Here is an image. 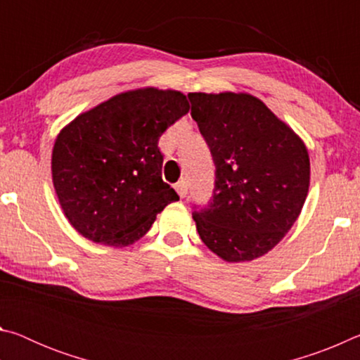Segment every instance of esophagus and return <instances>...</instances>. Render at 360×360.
Listing matches in <instances>:
<instances>
[{"instance_id":"1","label":"esophagus","mask_w":360,"mask_h":360,"mask_svg":"<svg viewBox=\"0 0 360 360\" xmlns=\"http://www.w3.org/2000/svg\"><path fill=\"white\" fill-rule=\"evenodd\" d=\"M174 188H176V192H178V193H179V197H181V198H184V197H186V195H187V192H188L187 182H186L184 179H182V181H179V182H178V184H176V186H174Z\"/></svg>"}]
</instances>
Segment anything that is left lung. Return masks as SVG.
I'll list each match as a JSON object with an SVG mask.
<instances>
[{
  "instance_id": "1",
  "label": "left lung",
  "mask_w": 360,
  "mask_h": 360,
  "mask_svg": "<svg viewBox=\"0 0 360 360\" xmlns=\"http://www.w3.org/2000/svg\"><path fill=\"white\" fill-rule=\"evenodd\" d=\"M216 165L208 208L192 217L208 249L225 262L271 251L298 219L309 188L303 139L251 94H188Z\"/></svg>"
}]
</instances>
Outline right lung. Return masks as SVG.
<instances>
[{
    "label": "right lung",
    "instance_id": "1",
    "mask_svg": "<svg viewBox=\"0 0 360 360\" xmlns=\"http://www.w3.org/2000/svg\"><path fill=\"white\" fill-rule=\"evenodd\" d=\"M178 90H127L79 114L57 135L52 182L72 229L98 245L125 248L178 202L162 179L158 138L188 112Z\"/></svg>",
    "mask_w": 360,
    "mask_h": 360
}]
</instances>
